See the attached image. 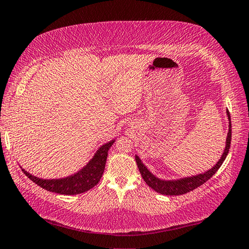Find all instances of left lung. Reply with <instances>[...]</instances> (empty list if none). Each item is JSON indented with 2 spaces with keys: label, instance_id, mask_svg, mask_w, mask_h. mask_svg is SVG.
Masks as SVG:
<instances>
[{
  "label": "left lung",
  "instance_id": "1",
  "mask_svg": "<svg viewBox=\"0 0 249 249\" xmlns=\"http://www.w3.org/2000/svg\"><path fill=\"white\" fill-rule=\"evenodd\" d=\"M229 115V120H230V128H229V133H228V138H227V146H225L224 152L221 159L219 160L218 163H216L213 168L209 170L206 173L199 174L196 176H192V178H182V179H178V180H162L156 178L155 175L151 174L150 172L148 171L146 166L143 165V163L140 161L139 158L136 156L135 159H136V163L138 165V169L140 174H142V178L149 187H151L153 191H156L157 193H160L162 195H168V196H176V195H183V194H186L194 191V189L201 186L202 184H205L208 179H210L212 176L215 174V172L220 169V166L222 165V163L227 158L229 150H230V146H231V139H232V125H231V116H230V113L228 112Z\"/></svg>",
  "mask_w": 249,
  "mask_h": 249
}]
</instances>
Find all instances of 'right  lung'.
Segmentation results:
<instances>
[{
    "label": "right lung",
    "mask_w": 249,
    "mask_h": 249,
    "mask_svg": "<svg viewBox=\"0 0 249 249\" xmlns=\"http://www.w3.org/2000/svg\"><path fill=\"white\" fill-rule=\"evenodd\" d=\"M113 142H114V140L103 144L94 155L91 161L83 170H80L78 173L69 176V178L60 179H42L29 174L25 170L22 171H24L26 176H28V178L46 191L61 194V195H77V194L89 191L100 182L106 168L107 151H109Z\"/></svg>",
    "instance_id": "1"
}]
</instances>
